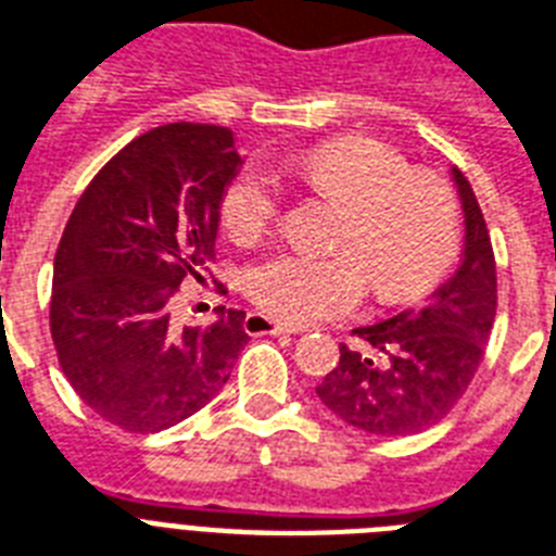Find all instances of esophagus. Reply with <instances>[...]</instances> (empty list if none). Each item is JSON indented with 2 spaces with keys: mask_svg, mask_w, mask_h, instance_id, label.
<instances>
[{
  "mask_svg": "<svg viewBox=\"0 0 556 556\" xmlns=\"http://www.w3.org/2000/svg\"><path fill=\"white\" fill-rule=\"evenodd\" d=\"M245 331L251 337H265V333H274V337H282V333H293L296 328L291 325H282L277 319L265 317V314H248L245 317Z\"/></svg>",
  "mask_w": 556,
  "mask_h": 556,
  "instance_id": "34e87169",
  "label": "esophagus"
}]
</instances>
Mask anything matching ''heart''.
<instances>
[{"label":"heart","mask_w":556,"mask_h":556,"mask_svg":"<svg viewBox=\"0 0 556 556\" xmlns=\"http://www.w3.org/2000/svg\"><path fill=\"white\" fill-rule=\"evenodd\" d=\"M296 179L345 205L337 254L282 251L248 274L256 308L305 325L349 314L363 300L368 275L388 300L426 291L445 274L459 245V211L442 179L410 174L394 148L363 137L325 142L288 162ZM282 193L274 176L245 168L223 193V225L251 245L279 219Z\"/></svg>","instance_id":"1"}]
</instances>
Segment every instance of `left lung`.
<instances>
[{"mask_svg":"<svg viewBox=\"0 0 556 556\" xmlns=\"http://www.w3.org/2000/svg\"><path fill=\"white\" fill-rule=\"evenodd\" d=\"M466 251L457 274L426 308L354 328L359 349L340 345V363L317 386L328 408L377 437H408L437 426L471 386L497 317V263L480 202L454 168Z\"/></svg>","mask_w":556,"mask_h":556,"instance_id":"8db88e82","label":"left lung"}]
</instances>
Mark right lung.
Masks as SVG:
<instances>
[{"label": "right lung", "instance_id": "add662e5", "mask_svg": "<svg viewBox=\"0 0 556 556\" xmlns=\"http://www.w3.org/2000/svg\"><path fill=\"white\" fill-rule=\"evenodd\" d=\"M223 125L170 122L122 148L85 188L53 260L51 337L85 405L130 434L214 400L248 345L245 311L182 325L176 296L205 282L223 193L239 170ZM216 291L228 288L216 282Z\"/></svg>", "mask_w": 556, "mask_h": 556}]
</instances>
